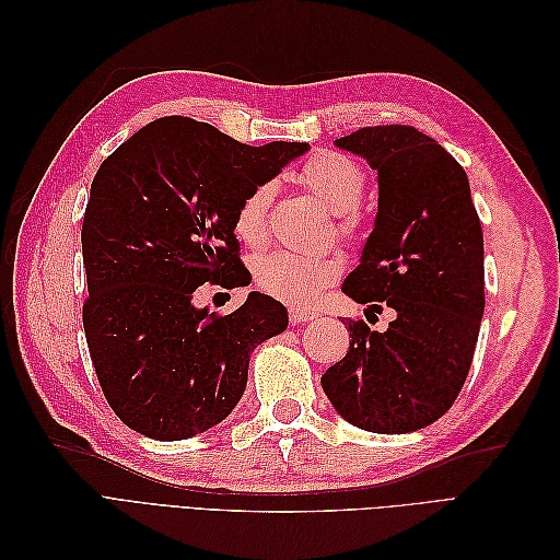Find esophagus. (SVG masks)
<instances>
[{
	"instance_id": "34e87169",
	"label": "esophagus",
	"mask_w": 560,
	"mask_h": 560,
	"mask_svg": "<svg viewBox=\"0 0 560 560\" xmlns=\"http://www.w3.org/2000/svg\"><path fill=\"white\" fill-rule=\"evenodd\" d=\"M317 313L315 311H308V308H290V322L292 325H303V322H311L315 319Z\"/></svg>"
}]
</instances>
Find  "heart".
I'll list each match as a JSON object with an SVG mask.
<instances>
[{
	"label": "heart",
	"instance_id": "obj_1",
	"mask_svg": "<svg viewBox=\"0 0 560 560\" xmlns=\"http://www.w3.org/2000/svg\"><path fill=\"white\" fill-rule=\"evenodd\" d=\"M296 182L315 194L338 217V231L350 235L358 226V208L364 196L366 175L362 165L338 151H317L296 171ZM270 186L249 189L233 212V231L247 247H261L268 238ZM341 273V259L334 254L270 252L257 259L254 280L270 296L287 303H308Z\"/></svg>",
	"mask_w": 560,
	"mask_h": 560
}]
</instances>
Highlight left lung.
<instances>
[{
    "mask_svg": "<svg viewBox=\"0 0 560 560\" xmlns=\"http://www.w3.org/2000/svg\"><path fill=\"white\" fill-rule=\"evenodd\" d=\"M378 173V214L343 294L387 331L348 319L350 348L322 389L352 425L404 434L442 418L469 374L483 317V233L463 165L413 126H369L336 140Z\"/></svg>",
    "mask_w": 560,
    "mask_h": 560,
    "instance_id": "1",
    "label": "left lung"
}]
</instances>
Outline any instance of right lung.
Listing matches in <instances>:
<instances>
[{
  "label": "right lung",
  "instance_id": "right-lung-1",
  "mask_svg": "<svg viewBox=\"0 0 560 560\" xmlns=\"http://www.w3.org/2000/svg\"><path fill=\"white\" fill-rule=\"evenodd\" d=\"M306 142L249 147L189 116L151 121L100 165L83 214V331L105 399L126 425L177 442L241 401L249 354L287 329L252 292L231 315L194 306L200 284L241 287L233 212Z\"/></svg>",
  "mask_w": 560,
  "mask_h": 560
}]
</instances>
